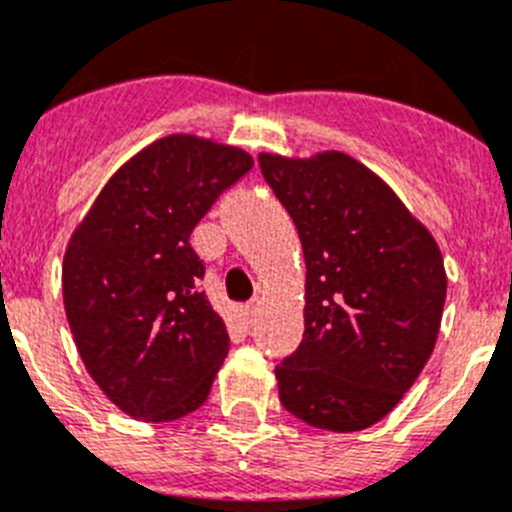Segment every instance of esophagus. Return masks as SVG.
<instances>
[{
	"label": "esophagus",
	"instance_id": "1",
	"mask_svg": "<svg viewBox=\"0 0 512 512\" xmlns=\"http://www.w3.org/2000/svg\"><path fill=\"white\" fill-rule=\"evenodd\" d=\"M256 314H259V299L248 301V304L243 306V319H246L248 324H251V321L256 319Z\"/></svg>",
	"mask_w": 512,
	"mask_h": 512
}]
</instances>
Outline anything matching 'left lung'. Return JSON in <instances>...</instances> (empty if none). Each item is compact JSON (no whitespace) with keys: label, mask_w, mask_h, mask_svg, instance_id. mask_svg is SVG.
Instances as JSON below:
<instances>
[{"label":"left lung","mask_w":512,"mask_h":512,"mask_svg":"<svg viewBox=\"0 0 512 512\" xmlns=\"http://www.w3.org/2000/svg\"><path fill=\"white\" fill-rule=\"evenodd\" d=\"M299 231L304 339L276 367L281 405L329 432L387 417L425 369L447 296L435 236L374 170L342 150L259 155Z\"/></svg>","instance_id":"obj_1"}]
</instances>
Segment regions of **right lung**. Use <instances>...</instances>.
<instances>
[{
    "mask_svg": "<svg viewBox=\"0 0 512 512\" xmlns=\"http://www.w3.org/2000/svg\"><path fill=\"white\" fill-rule=\"evenodd\" d=\"M253 168L236 145L158 138L120 165L77 223L62 299L87 374L125 415L180 420L208 399L228 332L201 291L191 233Z\"/></svg>",
    "mask_w": 512,
    "mask_h": 512,
    "instance_id": "1",
    "label": "right lung"
}]
</instances>
